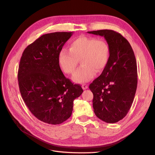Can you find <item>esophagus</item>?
Returning a JSON list of instances; mask_svg holds the SVG:
<instances>
[{
  "instance_id": "esophagus-1",
  "label": "esophagus",
  "mask_w": 155,
  "mask_h": 155,
  "mask_svg": "<svg viewBox=\"0 0 155 155\" xmlns=\"http://www.w3.org/2000/svg\"><path fill=\"white\" fill-rule=\"evenodd\" d=\"M82 88H83V89H84V90H85V89H87L88 88V85H86V84H83Z\"/></svg>"
}]
</instances>
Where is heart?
<instances>
[{
  "label": "heart",
  "instance_id": "heart-1",
  "mask_svg": "<svg viewBox=\"0 0 155 155\" xmlns=\"http://www.w3.org/2000/svg\"><path fill=\"white\" fill-rule=\"evenodd\" d=\"M109 55L110 47L106 41L96 37L81 36L70 43L69 50H61L58 61L64 73L72 74L80 60L82 66L74 74L72 80L82 83L90 81L96 72L103 71L109 61Z\"/></svg>",
  "mask_w": 155,
  "mask_h": 155
}]
</instances>
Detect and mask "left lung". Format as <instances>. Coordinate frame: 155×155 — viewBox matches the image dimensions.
Segmentation results:
<instances>
[{"mask_svg":"<svg viewBox=\"0 0 155 155\" xmlns=\"http://www.w3.org/2000/svg\"><path fill=\"white\" fill-rule=\"evenodd\" d=\"M104 37L110 47L109 59L100 76L89 85L94 112L106 123H116L128 113L137 88V64L125 37L111 30L88 31Z\"/></svg>","mask_w":155,"mask_h":155,"instance_id":"left-lung-1","label":"left lung"}]
</instances>
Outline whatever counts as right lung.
Masks as SVG:
<instances>
[{
  "instance_id": "1",
  "label": "right lung",
  "mask_w": 155,
  "mask_h": 155,
  "mask_svg": "<svg viewBox=\"0 0 155 155\" xmlns=\"http://www.w3.org/2000/svg\"><path fill=\"white\" fill-rule=\"evenodd\" d=\"M73 32H54L41 36L25 48L18 70L21 94L36 118L60 124L72 114L73 102L83 92L66 78L59 67V54Z\"/></svg>"
}]
</instances>
